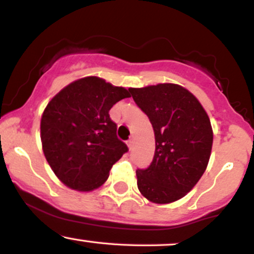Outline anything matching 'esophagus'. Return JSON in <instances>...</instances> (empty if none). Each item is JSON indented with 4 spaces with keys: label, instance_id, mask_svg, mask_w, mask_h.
<instances>
[{
    "label": "esophagus",
    "instance_id": "obj_1",
    "mask_svg": "<svg viewBox=\"0 0 254 254\" xmlns=\"http://www.w3.org/2000/svg\"><path fill=\"white\" fill-rule=\"evenodd\" d=\"M133 144H135V142H133L132 138H130L129 141H127V147H129V149L131 150L133 148Z\"/></svg>",
    "mask_w": 254,
    "mask_h": 254
}]
</instances>
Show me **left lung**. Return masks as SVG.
<instances>
[{"label": "left lung", "instance_id": "8db88e82", "mask_svg": "<svg viewBox=\"0 0 254 254\" xmlns=\"http://www.w3.org/2000/svg\"><path fill=\"white\" fill-rule=\"evenodd\" d=\"M149 118L155 153L145 170H137V186L150 202H176L203 176L212 147L210 119L197 98L182 86L160 83L129 88Z\"/></svg>", "mask_w": 254, "mask_h": 254}]
</instances>
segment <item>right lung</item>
I'll return each instance as SVG.
<instances>
[{"instance_id":"1","label":"right lung","mask_w":254,"mask_h":254,"mask_svg":"<svg viewBox=\"0 0 254 254\" xmlns=\"http://www.w3.org/2000/svg\"><path fill=\"white\" fill-rule=\"evenodd\" d=\"M124 98L123 87L88 76L74 81L52 98L40 122L43 151L64 185L92 191L106 182L112 166L127 153L110 110Z\"/></svg>"}]
</instances>
